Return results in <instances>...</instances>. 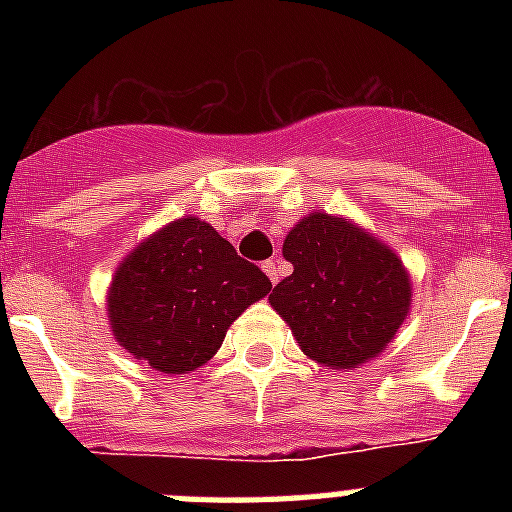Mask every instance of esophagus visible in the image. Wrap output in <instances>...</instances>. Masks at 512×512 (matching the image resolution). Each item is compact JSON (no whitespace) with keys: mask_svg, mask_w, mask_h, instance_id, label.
Instances as JSON below:
<instances>
[{"mask_svg":"<svg viewBox=\"0 0 512 512\" xmlns=\"http://www.w3.org/2000/svg\"><path fill=\"white\" fill-rule=\"evenodd\" d=\"M264 271L266 274H269V279L274 284L279 282V277H282V269H279V261H274V259H269V261H264Z\"/></svg>","mask_w":512,"mask_h":512,"instance_id":"1","label":"esophagus"}]
</instances>
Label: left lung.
Listing matches in <instances>:
<instances>
[{"label":"left lung","instance_id":"obj_1","mask_svg":"<svg viewBox=\"0 0 512 512\" xmlns=\"http://www.w3.org/2000/svg\"><path fill=\"white\" fill-rule=\"evenodd\" d=\"M295 271L271 289L310 359L336 369L364 364L395 338L410 307V279L387 246L343 217L312 212L284 241Z\"/></svg>","mask_w":512,"mask_h":512}]
</instances>
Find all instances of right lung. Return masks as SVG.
<instances>
[{
  "instance_id": "1",
  "label": "right lung",
  "mask_w": 512,
  "mask_h": 512,
  "mask_svg": "<svg viewBox=\"0 0 512 512\" xmlns=\"http://www.w3.org/2000/svg\"><path fill=\"white\" fill-rule=\"evenodd\" d=\"M271 282L212 225L182 217L140 243L112 279L107 312L117 343L164 374L217 354L230 323Z\"/></svg>"
}]
</instances>
